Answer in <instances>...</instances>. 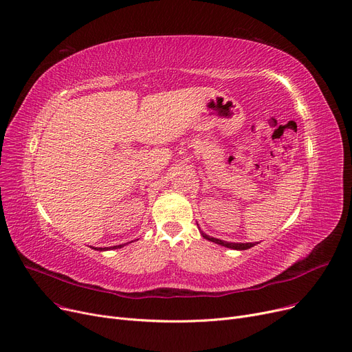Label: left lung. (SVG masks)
I'll return each instance as SVG.
<instances>
[{
	"instance_id": "left-lung-1",
	"label": "left lung",
	"mask_w": 352,
	"mask_h": 352,
	"mask_svg": "<svg viewBox=\"0 0 352 352\" xmlns=\"http://www.w3.org/2000/svg\"><path fill=\"white\" fill-rule=\"evenodd\" d=\"M202 233V232H200ZM202 236L210 242H214L217 245H222V246H226V248H232V249H239V250H245V249H249L255 246V243H232V242H225V241H221V239H216V238H212V236H208L205 235V233H202Z\"/></svg>"
}]
</instances>
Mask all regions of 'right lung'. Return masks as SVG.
<instances>
[{
    "instance_id": "right-lung-1",
    "label": "right lung",
    "mask_w": 352,
    "mask_h": 352,
    "mask_svg": "<svg viewBox=\"0 0 352 352\" xmlns=\"http://www.w3.org/2000/svg\"><path fill=\"white\" fill-rule=\"evenodd\" d=\"M122 246H124V245H116V246H111V248H109V249H117V248H122ZM97 250H106L104 248H98Z\"/></svg>"
}]
</instances>
